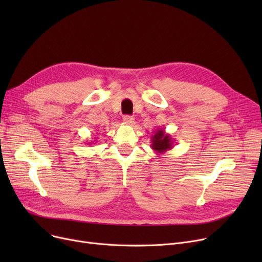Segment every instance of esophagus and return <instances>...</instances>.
Segmentation results:
<instances>
[{
	"mask_svg": "<svg viewBox=\"0 0 262 262\" xmlns=\"http://www.w3.org/2000/svg\"><path fill=\"white\" fill-rule=\"evenodd\" d=\"M123 121H124V123L128 124V125H133V124L135 123V119L132 116H124Z\"/></svg>",
	"mask_w": 262,
	"mask_h": 262,
	"instance_id": "esophagus-1",
	"label": "esophagus"
}]
</instances>
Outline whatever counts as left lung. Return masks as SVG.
<instances>
[{"label": "left lung", "instance_id": "8db88e82", "mask_svg": "<svg viewBox=\"0 0 262 262\" xmlns=\"http://www.w3.org/2000/svg\"><path fill=\"white\" fill-rule=\"evenodd\" d=\"M150 141H152L150 147L155 150L157 155L166 153L167 150L171 149L174 145V140L172 139V137L170 134H167L163 128L156 129L150 136Z\"/></svg>", "mask_w": 262, "mask_h": 262}]
</instances>
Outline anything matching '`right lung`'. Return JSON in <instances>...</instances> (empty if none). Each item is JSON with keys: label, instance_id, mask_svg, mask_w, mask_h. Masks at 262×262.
<instances>
[{"label": "right lung", "instance_id": "1", "mask_svg": "<svg viewBox=\"0 0 262 262\" xmlns=\"http://www.w3.org/2000/svg\"><path fill=\"white\" fill-rule=\"evenodd\" d=\"M92 143H94V141H93V142H92ZM88 144H91V143H88Z\"/></svg>", "mask_w": 262, "mask_h": 262}]
</instances>
